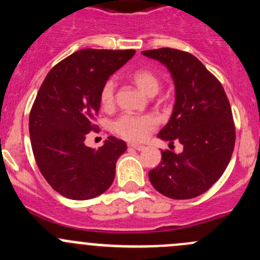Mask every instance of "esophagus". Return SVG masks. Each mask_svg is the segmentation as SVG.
<instances>
[{"mask_svg": "<svg viewBox=\"0 0 260 260\" xmlns=\"http://www.w3.org/2000/svg\"><path fill=\"white\" fill-rule=\"evenodd\" d=\"M128 147L132 149H136V151H143L145 149V146H141V145H132V143H129Z\"/></svg>", "mask_w": 260, "mask_h": 260, "instance_id": "obj_1", "label": "esophagus"}]
</instances>
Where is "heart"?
<instances>
[{
    "mask_svg": "<svg viewBox=\"0 0 260 260\" xmlns=\"http://www.w3.org/2000/svg\"><path fill=\"white\" fill-rule=\"evenodd\" d=\"M131 79L137 84L138 88L147 94L154 95L161 89V80L154 73L147 69H138L131 74ZM101 104L104 109L113 108L115 101V83L112 79L103 84L99 94ZM113 131L118 136L131 142H141L149 132L156 128V119L152 115H140L132 113L120 114L114 120Z\"/></svg>",
    "mask_w": 260,
    "mask_h": 260,
    "instance_id": "1",
    "label": "heart"
}]
</instances>
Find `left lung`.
I'll list each match as a JSON object with an SVG mask.
<instances>
[{
  "instance_id": "left-lung-1",
  "label": "left lung",
  "mask_w": 260,
  "mask_h": 260,
  "mask_svg": "<svg viewBox=\"0 0 260 260\" xmlns=\"http://www.w3.org/2000/svg\"><path fill=\"white\" fill-rule=\"evenodd\" d=\"M142 54L166 65L175 81L174 112L158 137L183 145L179 154L161 151L149 181L167 198L193 199L220 179L232 158L235 124L229 99L217 78L190 52L162 48Z\"/></svg>"
}]
</instances>
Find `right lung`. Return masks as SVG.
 <instances>
[{"instance_id": "right-lung-1", "label": "right lung", "mask_w": 260, "mask_h": 260, "mask_svg": "<svg viewBox=\"0 0 260 260\" xmlns=\"http://www.w3.org/2000/svg\"><path fill=\"white\" fill-rule=\"evenodd\" d=\"M135 52L79 50L55 65L41 84L28 117L31 147L41 175L60 195L89 200L111 187L127 145L112 136L98 149L84 141L99 131L102 86Z\"/></svg>"}]
</instances>
